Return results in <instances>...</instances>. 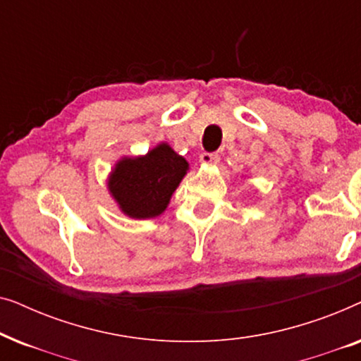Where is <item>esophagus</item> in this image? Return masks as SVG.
Listing matches in <instances>:
<instances>
[{"instance_id": "esophagus-1", "label": "esophagus", "mask_w": 361, "mask_h": 361, "mask_svg": "<svg viewBox=\"0 0 361 361\" xmlns=\"http://www.w3.org/2000/svg\"><path fill=\"white\" fill-rule=\"evenodd\" d=\"M220 161L219 152H202L200 162L202 164H216Z\"/></svg>"}]
</instances>
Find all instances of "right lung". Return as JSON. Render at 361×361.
Instances as JSON below:
<instances>
[{"mask_svg":"<svg viewBox=\"0 0 361 361\" xmlns=\"http://www.w3.org/2000/svg\"><path fill=\"white\" fill-rule=\"evenodd\" d=\"M187 169L184 157L161 142L146 156L123 157L111 171L108 189L123 214L152 219L166 210Z\"/></svg>","mask_w":361,"mask_h":361,"instance_id":"add662e5","label":"right lung"}]
</instances>
